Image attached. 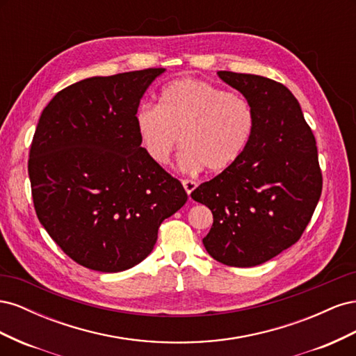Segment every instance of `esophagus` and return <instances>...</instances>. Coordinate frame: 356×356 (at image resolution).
I'll use <instances>...</instances> for the list:
<instances>
[{"label":"esophagus","instance_id":"34e87169","mask_svg":"<svg viewBox=\"0 0 356 356\" xmlns=\"http://www.w3.org/2000/svg\"><path fill=\"white\" fill-rule=\"evenodd\" d=\"M182 187H184L186 193L190 196L193 190H195L197 187V182L196 181H191V179H182Z\"/></svg>","mask_w":356,"mask_h":356}]
</instances>
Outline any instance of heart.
Returning <instances> with one entry per match:
<instances>
[{"label":"heart","mask_w":356,"mask_h":356,"mask_svg":"<svg viewBox=\"0 0 356 356\" xmlns=\"http://www.w3.org/2000/svg\"><path fill=\"white\" fill-rule=\"evenodd\" d=\"M135 127L144 153L157 166H166L182 144L179 166L196 172L230 168L241 157L254 129V111L241 95L211 83L181 79L159 95V105L143 104Z\"/></svg>","instance_id":"b5f03b06"}]
</instances>
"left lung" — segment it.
Segmentation results:
<instances>
[{
  "label": "left lung",
  "instance_id": "left-lung-1",
  "mask_svg": "<svg viewBox=\"0 0 356 356\" xmlns=\"http://www.w3.org/2000/svg\"><path fill=\"white\" fill-rule=\"evenodd\" d=\"M254 111L243 153L191 193L213 215L203 238L225 266L263 264L303 234L322 191L315 136L296 96L284 84L254 74L218 71Z\"/></svg>",
  "mask_w": 356,
  "mask_h": 356
}]
</instances>
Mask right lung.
Returning a JSON list of instances; mask_svg holds the SVG:
<instances>
[{
    "label": "right lung",
    "mask_w": 356,
    "mask_h": 356,
    "mask_svg": "<svg viewBox=\"0 0 356 356\" xmlns=\"http://www.w3.org/2000/svg\"><path fill=\"white\" fill-rule=\"evenodd\" d=\"M165 71L81 80L41 113L28 161L37 217L90 270L115 273L141 263L160 224L187 202L181 182L147 157L135 127L139 101Z\"/></svg>",
    "instance_id": "obj_1"
}]
</instances>
